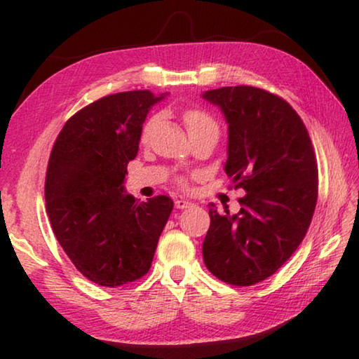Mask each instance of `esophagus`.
Here are the masks:
<instances>
[{"mask_svg": "<svg viewBox=\"0 0 359 359\" xmlns=\"http://www.w3.org/2000/svg\"><path fill=\"white\" fill-rule=\"evenodd\" d=\"M175 208L177 209H188V208H191L193 205V203L191 201H188V199H175Z\"/></svg>", "mask_w": 359, "mask_h": 359, "instance_id": "obj_1", "label": "esophagus"}]
</instances>
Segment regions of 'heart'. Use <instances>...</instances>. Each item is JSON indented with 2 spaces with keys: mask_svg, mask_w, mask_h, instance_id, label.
I'll use <instances>...</instances> for the list:
<instances>
[{
  "mask_svg": "<svg viewBox=\"0 0 359 359\" xmlns=\"http://www.w3.org/2000/svg\"><path fill=\"white\" fill-rule=\"evenodd\" d=\"M151 121H154V120H150L149 123L145 125V128L142 131V137L147 136ZM182 121H184L185 128H187L188 135H190V136L196 135V133L204 131V130H212V131L218 133L217 121L212 118V115H209L208 112L203 111V109H194V107L185 109V111L182 112ZM179 184L184 185V179H179Z\"/></svg>",
  "mask_w": 359,
  "mask_h": 359,
  "instance_id": "obj_1",
  "label": "heart"
}]
</instances>
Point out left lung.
Here are the masks:
<instances>
[{"instance_id": "8db88e82", "label": "left lung", "mask_w": 359, "mask_h": 359, "mask_svg": "<svg viewBox=\"0 0 359 359\" xmlns=\"http://www.w3.org/2000/svg\"><path fill=\"white\" fill-rule=\"evenodd\" d=\"M228 121L224 171L247 194L231 215L209 204L205 267L236 287L266 280L287 263L311 226L318 166L306 125L287 101L250 85L203 95Z\"/></svg>"}]
</instances>
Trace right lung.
Masks as SVG:
<instances>
[{
    "mask_svg": "<svg viewBox=\"0 0 359 359\" xmlns=\"http://www.w3.org/2000/svg\"><path fill=\"white\" fill-rule=\"evenodd\" d=\"M163 100L149 90L107 95L66 121L48 158L46 210L76 269L101 287L147 274L171 215L169 196L141 203L123 193L142 123Z\"/></svg>",
    "mask_w": 359,
    "mask_h": 359,
    "instance_id": "add662e5",
    "label": "right lung"
}]
</instances>
